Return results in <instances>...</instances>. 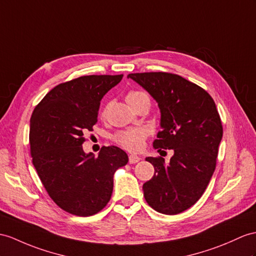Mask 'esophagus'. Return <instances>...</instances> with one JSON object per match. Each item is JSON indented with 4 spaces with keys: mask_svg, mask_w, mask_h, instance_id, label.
Masks as SVG:
<instances>
[{
    "mask_svg": "<svg viewBox=\"0 0 256 256\" xmlns=\"http://www.w3.org/2000/svg\"><path fill=\"white\" fill-rule=\"evenodd\" d=\"M140 158L136 156V155H134V154H130L129 155V163L130 164H136L138 163V162H140Z\"/></svg>",
    "mask_w": 256,
    "mask_h": 256,
    "instance_id": "obj_1",
    "label": "esophagus"
}]
</instances>
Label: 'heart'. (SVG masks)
<instances>
[{"instance_id":"obj_1","label":"heart","mask_w":256,"mask_h":256,"mask_svg":"<svg viewBox=\"0 0 256 256\" xmlns=\"http://www.w3.org/2000/svg\"><path fill=\"white\" fill-rule=\"evenodd\" d=\"M142 98H148V96L144 91L141 90H132L127 93L126 100L127 102L132 105L136 101ZM105 113V110H103V114ZM148 136V132L146 128L143 127H136V128H130L126 130H120V132H117L113 136V140L122 146L124 148L128 150V151L132 152H139L144 148L146 140Z\"/></svg>"}]
</instances>
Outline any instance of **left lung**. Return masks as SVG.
<instances>
[{
	"label": "left lung",
	"instance_id": "left-lung-1",
	"mask_svg": "<svg viewBox=\"0 0 256 256\" xmlns=\"http://www.w3.org/2000/svg\"><path fill=\"white\" fill-rule=\"evenodd\" d=\"M156 102L160 127L153 142L158 151L174 150L170 164L146 158L154 176L143 184L148 204L158 213L177 215L194 205L213 176L222 124L213 98L201 86L176 74H129Z\"/></svg>",
	"mask_w": 256,
	"mask_h": 256
}]
</instances>
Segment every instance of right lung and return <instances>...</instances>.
<instances>
[{
  "label": "right lung",
  "instance_id": "add662e5",
  "mask_svg": "<svg viewBox=\"0 0 256 256\" xmlns=\"http://www.w3.org/2000/svg\"><path fill=\"white\" fill-rule=\"evenodd\" d=\"M122 74H90L60 84L46 93L30 120V154L50 198L76 216H91L110 200L115 172L128 163L122 148L103 146L86 154L84 134L98 122L100 101Z\"/></svg>",
  "mask_w": 256,
  "mask_h": 256
}]
</instances>
